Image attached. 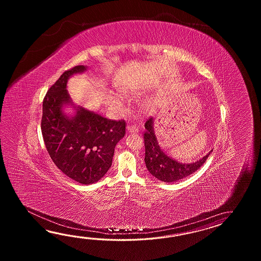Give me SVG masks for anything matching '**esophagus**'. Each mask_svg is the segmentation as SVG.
<instances>
[{
	"label": "esophagus",
	"instance_id": "1",
	"mask_svg": "<svg viewBox=\"0 0 261 261\" xmlns=\"http://www.w3.org/2000/svg\"><path fill=\"white\" fill-rule=\"evenodd\" d=\"M127 130H128V133H138L139 129L138 127L135 124H130L127 126Z\"/></svg>",
	"mask_w": 261,
	"mask_h": 261
}]
</instances>
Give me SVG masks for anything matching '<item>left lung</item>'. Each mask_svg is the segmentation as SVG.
Here are the masks:
<instances>
[{"mask_svg":"<svg viewBox=\"0 0 261 261\" xmlns=\"http://www.w3.org/2000/svg\"><path fill=\"white\" fill-rule=\"evenodd\" d=\"M154 120L152 117L148 118L144 124L145 130L144 133V147H145V166L148 172L158 178L159 180L172 183L180 179L187 177L191 173L200 169L210 155L209 152L200 161L192 163H180L172 160L161 150V146L155 138V132L153 128Z\"/></svg>","mask_w":261,"mask_h":261,"instance_id":"8db88e82","label":"left lung"}]
</instances>
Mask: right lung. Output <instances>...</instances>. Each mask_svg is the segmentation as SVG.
I'll use <instances>...</instances> for the list:
<instances>
[{
    "label": "right lung",
    "mask_w": 261,
    "mask_h": 261,
    "mask_svg": "<svg viewBox=\"0 0 261 261\" xmlns=\"http://www.w3.org/2000/svg\"><path fill=\"white\" fill-rule=\"evenodd\" d=\"M87 70L84 65L65 71L52 85L43 101L41 129L51 160L68 177L90 185L110 169L115 147L126 133L124 120H111L79 106L69 117L62 111L73 106L67 91L68 79Z\"/></svg>",
    "instance_id": "right-lung-1"
}]
</instances>
